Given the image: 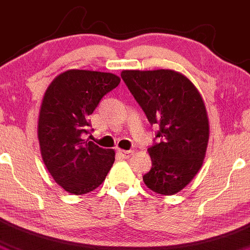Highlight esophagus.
<instances>
[{
    "mask_svg": "<svg viewBox=\"0 0 250 250\" xmlns=\"http://www.w3.org/2000/svg\"><path fill=\"white\" fill-rule=\"evenodd\" d=\"M117 154H118V156L122 157V158L127 159V158H129L130 156H132L133 151H132V149H129V151H125V149H117Z\"/></svg>",
    "mask_w": 250,
    "mask_h": 250,
    "instance_id": "obj_1",
    "label": "esophagus"
}]
</instances>
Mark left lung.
I'll return each instance as SVG.
<instances>
[{"mask_svg":"<svg viewBox=\"0 0 250 250\" xmlns=\"http://www.w3.org/2000/svg\"><path fill=\"white\" fill-rule=\"evenodd\" d=\"M121 78L158 129L144 182L156 193L173 195L193 180L206 154L209 127L204 101L191 81L173 70H123Z\"/></svg>","mask_w":250,"mask_h":250,"instance_id":"left-lung-1","label":"left lung"}]
</instances>
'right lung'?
Returning <instances> with one entry per match:
<instances>
[{"instance_id": "right-lung-1", "label": "right lung", "mask_w": 250, "mask_h": 250, "mask_svg": "<svg viewBox=\"0 0 250 250\" xmlns=\"http://www.w3.org/2000/svg\"><path fill=\"white\" fill-rule=\"evenodd\" d=\"M120 81L111 73L72 69L55 78L44 94L38 120L42 157L68 193L94 190L114 164V149L102 148L83 136L90 134L88 116Z\"/></svg>"}]
</instances>
